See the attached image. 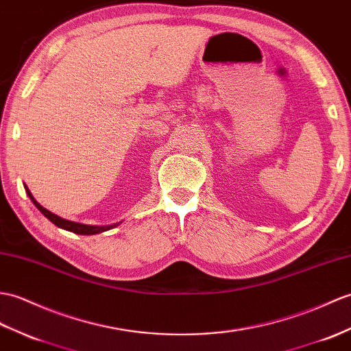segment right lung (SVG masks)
Masks as SVG:
<instances>
[{
  "instance_id": "add662e5",
  "label": "right lung",
  "mask_w": 351,
  "mask_h": 351,
  "mask_svg": "<svg viewBox=\"0 0 351 351\" xmlns=\"http://www.w3.org/2000/svg\"><path fill=\"white\" fill-rule=\"evenodd\" d=\"M23 186H25V191L28 194V197L31 199L32 203H34L36 208L49 219V221H52L55 226H58L60 229L69 230V232H73V233H76V234H97V233H103L106 230H110V229H113V227H117L119 224V223H115V224H109V226H89V224L70 221V219H64V218L55 215L53 213H51V210H47L46 208H43L42 205H40V203L34 199V195H32L31 191L28 190V186L25 184H23Z\"/></svg>"
}]
</instances>
